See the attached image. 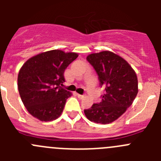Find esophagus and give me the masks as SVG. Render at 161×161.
Segmentation results:
<instances>
[{
	"instance_id": "1",
	"label": "esophagus",
	"mask_w": 161,
	"mask_h": 161,
	"mask_svg": "<svg viewBox=\"0 0 161 161\" xmlns=\"http://www.w3.org/2000/svg\"><path fill=\"white\" fill-rule=\"evenodd\" d=\"M77 96H78V97L80 98V99H84V98L85 97V95H80V94H77Z\"/></svg>"
}]
</instances>
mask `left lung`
I'll use <instances>...</instances> for the list:
<instances>
[{"mask_svg":"<svg viewBox=\"0 0 161 161\" xmlns=\"http://www.w3.org/2000/svg\"><path fill=\"white\" fill-rule=\"evenodd\" d=\"M86 59L96 71L105 93L100 102L84 112L91 122L108 124L119 119L133 103L138 93L137 76L124 59L109 51L90 54Z\"/></svg>","mask_w":161,"mask_h":161,"instance_id":"left-lung-1","label":"left lung"}]
</instances>
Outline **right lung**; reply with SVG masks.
Returning a JSON list of instances; mask_svg holds the SVG:
<instances>
[{
  "label": "right lung",
  "mask_w": 161,
  "mask_h": 161,
  "mask_svg": "<svg viewBox=\"0 0 161 161\" xmlns=\"http://www.w3.org/2000/svg\"><path fill=\"white\" fill-rule=\"evenodd\" d=\"M77 57V53L52 50L33 56L22 65L18 76V91L32 116L44 122L60 116L67 99L72 96L62 87L64 73Z\"/></svg>",
  "instance_id": "obj_1"
}]
</instances>
